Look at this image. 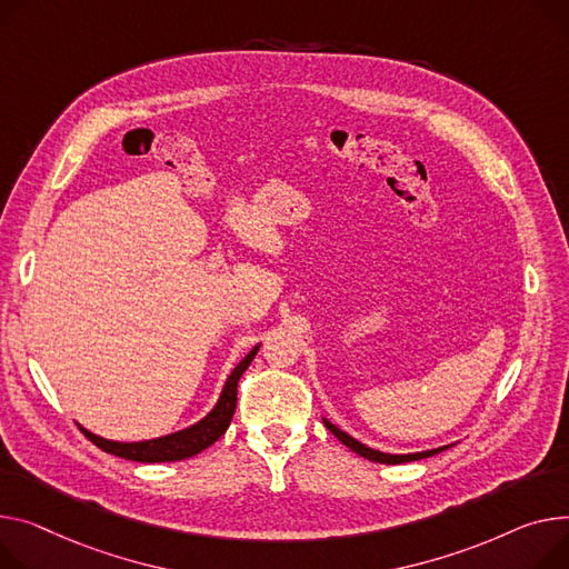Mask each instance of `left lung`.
Returning a JSON list of instances; mask_svg holds the SVG:
<instances>
[{
  "label": "left lung",
  "instance_id": "left-lung-1",
  "mask_svg": "<svg viewBox=\"0 0 569 569\" xmlns=\"http://www.w3.org/2000/svg\"><path fill=\"white\" fill-rule=\"evenodd\" d=\"M322 421H325L327 430H329L338 441H343L350 450H355L357 456H361V458H366V460H370V462H380V465L416 462V460H423V458H432V456H437V452H441V450H446V448H450V446H456V443H448V446H439V448H430V450H419V452H385V450H377V448H370V446L361 443L359 439H355L352 435H348L346 430H340V428L333 426L329 419H325V416H322Z\"/></svg>",
  "mask_w": 569,
  "mask_h": 569
}]
</instances>
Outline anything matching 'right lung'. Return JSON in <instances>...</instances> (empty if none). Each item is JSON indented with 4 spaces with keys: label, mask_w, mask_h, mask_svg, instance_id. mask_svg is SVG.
<instances>
[{
    "label": "right lung",
    "mask_w": 569,
    "mask_h": 569,
    "mask_svg": "<svg viewBox=\"0 0 569 569\" xmlns=\"http://www.w3.org/2000/svg\"><path fill=\"white\" fill-rule=\"evenodd\" d=\"M260 350V343L253 346L242 361L231 370V375L226 377L223 389L214 402V407L199 419L197 423L187 426L182 430L169 432L164 437H156V439H143V441H113V439H104L91 430H87L84 426L82 432L104 452H111V456L123 458V460H132V462H178V460H187L197 456V452L206 450L208 446H212L223 432L226 428L231 426L233 411H236V402H238V380L240 375L249 368V363L253 361L256 352Z\"/></svg>",
    "instance_id": "add662e5"
}]
</instances>
